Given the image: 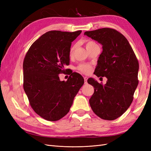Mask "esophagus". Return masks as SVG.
<instances>
[{
	"instance_id": "esophagus-1",
	"label": "esophagus",
	"mask_w": 151,
	"mask_h": 151,
	"mask_svg": "<svg viewBox=\"0 0 151 151\" xmlns=\"http://www.w3.org/2000/svg\"><path fill=\"white\" fill-rule=\"evenodd\" d=\"M84 84H87V81H88V77H84Z\"/></svg>"
}]
</instances>
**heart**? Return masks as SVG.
I'll return each mask as SVG.
<instances>
[{"label":"heart","mask_w":151,"mask_h":151,"mask_svg":"<svg viewBox=\"0 0 151 151\" xmlns=\"http://www.w3.org/2000/svg\"><path fill=\"white\" fill-rule=\"evenodd\" d=\"M84 42L86 44V47L88 50L89 49H90L91 47H93L95 46V45H97L95 42H93V41H90V40H85ZM75 48H76V45H72L70 49V51H69L70 55H72L73 53H74ZM77 68H78V70L80 72H83V74H89V73L91 71L92 67H91V66L89 64H81L78 66Z\"/></svg>","instance_id":"obj_1"}]
</instances>
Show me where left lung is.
<instances>
[{
    "mask_svg": "<svg viewBox=\"0 0 151 151\" xmlns=\"http://www.w3.org/2000/svg\"><path fill=\"white\" fill-rule=\"evenodd\" d=\"M84 35L102 45L94 74L107 78L104 85L93 78L88 79V83L94 88L90 106L102 119L115 120L133 101L139 83L138 60L127 38L115 29L101 28L86 31Z\"/></svg>",
    "mask_w": 151,
    "mask_h": 151,
    "instance_id": "8db88e82",
    "label": "left lung"
}]
</instances>
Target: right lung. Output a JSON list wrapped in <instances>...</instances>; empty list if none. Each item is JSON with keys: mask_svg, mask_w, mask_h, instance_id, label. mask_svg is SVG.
<instances>
[{"mask_svg": "<svg viewBox=\"0 0 151 151\" xmlns=\"http://www.w3.org/2000/svg\"><path fill=\"white\" fill-rule=\"evenodd\" d=\"M82 31L47 32L31 45L23 62V88L33 110L48 121H57L69 111L84 84L73 72L66 82L58 74L69 65L71 43Z\"/></svg>", "mask_w": 151, "mask_h": 151, "instance_id": "add662e5", "label": "right lung"}]
</instances>
